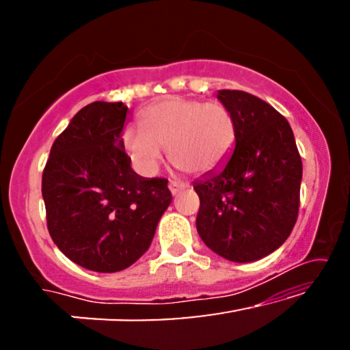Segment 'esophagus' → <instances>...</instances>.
Segmentation results:
<instances>
[{"mask_svg": "<svg viewBox=\"0 0 350 350\" xmlns=\"http://www.w3.org/2000/svg\"><path fill=\"white\" fill-rule=\"evenodd\" d=\"M185 188H186V185H185V183H180V181H174V180H172L170 183H169V189H170V193L174 194V196L178 194L180 191L185 189Z\"/></svg>", "mask_w": 350, "mask_h": 350, "instance_id": "34e87169", "label": "esophagus"}]
</instances>
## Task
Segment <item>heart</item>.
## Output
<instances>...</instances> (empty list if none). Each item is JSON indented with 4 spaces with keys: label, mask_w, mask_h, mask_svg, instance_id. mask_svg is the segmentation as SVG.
Segmentation results:
<instances>
[{
    "label": "heart",
    "mask_w": 350,
    "mask_h": 350,
    "mask_svg": "<svg viewBox=\"0 0 350 350\" xmlns=\"http://www.w3.org/2000/svg\"><path fill=\"white\" fill-rule=\"evenodd\" d=\"M140 124L122 132V145L146 174L157 169L162 148L178 169L208 174L228 161L236 140L232 114L219 102L167 97L143 109Z\"/></svg>",
    "instance_id": "b5f03b06"
}]
</instances>
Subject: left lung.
<instances>
[{
    "mask_svg": "<svg viewBox=\"0 0 350 350\" xmlns=\"http://www.w3.org/2000/svg\"><path fill=\"white\" fill-rule=\"evenodd\" d=\"M234 118L236 148L221 170L196 181V228L210 250L248 262L277 250L293 231L303 162L290 124L265 100L219 90Z\"/></svg>",
    "mask_w": 350,
    "mask_h": 350,
    "instance_id": "1",
    "label": "left lung"
}]
</instances>
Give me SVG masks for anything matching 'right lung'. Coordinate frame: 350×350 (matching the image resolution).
Listing matches in <instances>:
<instances>
[{
    "mask_svg": "<svg viewBox=\"0 0 350 350\" xmlns=\"http://www.w3.org/2000/svg\"><path fill=\"white\" fill-rule=\"evenodd\" d=\"M127 107L94 102L55 138L41 193L52 241L76 265L118 272L151 245L172 202L165 178H143L131 167L121 132Z\"/></svg>",
    "mask_w": 350,
    "mask_h": 350,
    "instance_id": "right-lung-1",
    "label": "right lung"
}]
</instances>
